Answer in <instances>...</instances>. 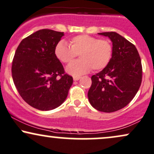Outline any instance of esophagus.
<instances>
[{"label":"esophagus","instance_id":"1","mask_svg":"<svg viewBox=\"0 0 154 154\" xmlns=\"http://www.w3.org/2000/svg\"><path fill=\"white\" fill-rule=\"evenodd\" d=\"M81 78V77H73V79H74V80L75 81H77V80H79V79Z\"/></svg>","mask_w":154,"mask_h":154}]
</instances>
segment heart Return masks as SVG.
<instances>
[{
    "instance_id": "heart-1",
    "label": "heart",
    "mask_w": 154,
    "mask_h": 154,
    "mask_svg": "<svg viewBox=\"0 0 154 154\" xmlns=\"http://www.w3.org/2000/svg\"><path fill=\"white\" fill-rule=\"evenodd\" d=\"M113 48L109 41L82 34L72 38L68 45L60 41L55 47L57 58L63 63L71 62L79 54L80 60L73 62L66 66L70 75L79 77L89 72L100 71L106 67L112 59Z\"/></svg>"
}]
</instances>
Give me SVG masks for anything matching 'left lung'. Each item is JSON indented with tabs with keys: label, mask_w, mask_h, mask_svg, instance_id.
Returning a JSON list of instances; mask_svg holds the SVG:
<instances>
[{
	"label": "left lung",
	"mask_w": 154,
	"mask_h": 154,
	"mask_svg": "<svg viewBox=\"0 0 154 154\" xmlns=\"http://www.w3.org/2000/svg\"><path fill=\"white\" fill-rule=\"evenodd\" d=\"M112 42V59L106 67L92 76L88 99L96 110L112 112L133 99L142 81V64L134 44L118 33H99Z\"/></svg>",
	"instance_id": "obj_1"
}]
</instances>
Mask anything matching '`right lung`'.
Instances as JSON below:
<instances>
[{
  "mask_svg": "<svg viewBox=\"0 0 154 154\" xmlns=\"http://www.w3.org/2000/svg\"><path fill=\"white\" fill-rule=\"evenodd\" d=\"M62 36L64 32L38 30L23 38L15 52L11 66L15 86L23 100L38 110L62 105L73 82L54 54Z\"/></svg>",
  "mask_w": 154,
  "mask_h": 154,
  "instance_id": "right-lung-1",
  "label": "right lung"
}]
</instances>
